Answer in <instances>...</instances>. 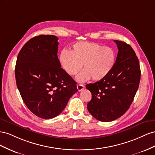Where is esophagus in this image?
<instances>
[{
	"instance_id": "esophagus-1",
	"label": "esophagus",
	"mask_w": 155,
	"mask_h": 155,
	"mask_svg": "<svg viewBox=\"0 0 155 155\" xmlns=\"http://www.w3.org/2000/svg\"><path fill=\"white\" fill-rule=\"evenodd\" d=\"M85 88V86L82 85V84H78L77 85V89H78V91H82V90H84Z\"/></svg>"
}]
</instances>
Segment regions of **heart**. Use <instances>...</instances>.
<instances>
[{
	"mask_svg": "<svg viewBox=\"0 0 155 155\" xmlns=\"http://www.w3.org/2000/svg\"><path fill=\"white\" fill-rule=\"evenodd\" d=\"M116 51L112 47H104L95 42L81 41L74 43L71 51L64 50L60 55V61L68 74L73 76L81 70L77 77L82 82L90 80L98 81L104 78L116 65Z\"/></svg>",
	"mask_w": 155,
	"mask_h": 155,
	"instance_id": "obj_1",
	"label": "heart"
}]
</instances>
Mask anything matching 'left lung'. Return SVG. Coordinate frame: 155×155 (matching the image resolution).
<instances>
[{
  "label": "left lung",
  "instance_id": "left-lung-1",
  "mask_svg": "<svg viewBox=\"0 0 155 155\" xmlns=\"http://www.w3.org/2000/svg\"><path fill=\"white\" fill-rule=\"evenodd\" d=\"M114 41L118 48L114 69L104 78L86 86L92 95L88 111L103 122L112 121L127 111L140 81V63L133 48L123 41Z\"/></svg>",
  "mask_w": 155,
  "mask_h": 155
}]
</instances>
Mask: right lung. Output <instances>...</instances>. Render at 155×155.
<instances>
[{"instance_id":"1","label":"right lung","mask_w":155,"mask_h":155,"mask_svg":"<svg viewBox=\"0 0 155 155\" xmlns=\"http://www.w3.org/2000/svg\"><path fill=\"white\" fill-rule=\"evenodd\" d=\"M58 38L39 35L26 42L17 56L15 74L25 104L43 119L55 117L78 91L77 82L61 68Z\"/></svg>"}]
</instances>
